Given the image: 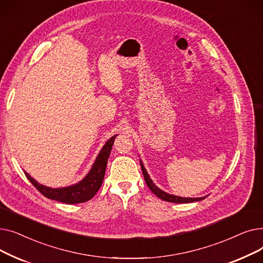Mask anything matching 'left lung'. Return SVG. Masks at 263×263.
Wrapping results in <instances>:
<instances>
[{
    "instance_id": "obj_1",
    "label": "left lung",
    "mask_w": 263,
    "mask_h": 263,
    "mask_svg": "<svg viewBox=\"0 0 263 263\" xmlns=\"http://www.w3.org/2000/svg\"><path fill=\"white\" fill-rule=\"evenodd\" d=\"M141 166H142V172L145 178V181L146 184L148 185V187L151 190V192L156 194L159 198L165 200V201H168V202H176V203H187V202H194V201H199L201 199H203L204 197H200V198H186V197H179V196H175L172 194H168V193H165L162 190H160L159 187H157L155 185V183L151 180L149 175L147 174L143 163L141 162Z\"/></svg>"
}]
</instances>
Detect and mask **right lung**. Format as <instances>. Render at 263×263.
Listing matches in <instances>:
<instances>
[{
  "label": "right lung",
  "mask_w": 263,
  "mask_h": 263,
  "mask_svg": "<svg viewBox=\"0 0 263 263\" xmlns=\"http://www.w3.org/2000/svg\"><path fill=\"white\" fill-rule=\"evenodd\" d=\"M115 137L116 135L112 136L105 143V145L100 151L99 156L97 157L90 172L81 182L74 185L62 187V189H51L43 184H39L27 173H25V176L31 181V183L41 193V194L49 199L65 202V203L85 202L91 199L96 195V193L99 191L102 184L106 164H107V159L110 154V150H112Z\"/></svg>",
  "instance_id": "1"
}]
</instances>
